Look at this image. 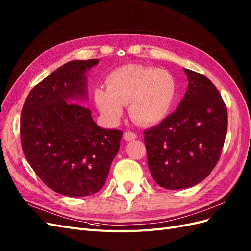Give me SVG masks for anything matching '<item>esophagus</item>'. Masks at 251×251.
I'll list each match as a JSON object with an SVG mask.
<instances>
[{"label": "esophagus", "instance_id": "esophagus-1", "mask_svg": "<svg viewBox=\"0 0 251 251\" xmlns=\"http://www.w3.org/2000/svg\"><path fill=\"white\" fill-rule=\"evenodd\" d=\"M136 138H137V135H136L133 132H131V131L126 132V134L124 135V139L126 140V141H132V140H134Z\"/></svg>", "mask_w": 251, "mask_h": 251}]
</instances>
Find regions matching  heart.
<instances>
[{
    "instance_id": "obj_1",
    "label": "heart",
    "mask_w": 251,
    "mask_h": 251,
    "mask_svg": "<svg viewBox=\"0 0 251 251\" xmlns=\"http://www.w3.org/2000/svg\"><path fill=\"white\" fill-rule=\"evenodd\" d=\"M107 89L94 90L98 110L111 123H118L128 104L131 117L140 125L161 123L176 100L177 85L166 70L137 64L119 67L109 74Z\"/></svg>"
}]
</instances>
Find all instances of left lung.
I'll use <instances>...</instances> for the list:
<instances>
[{"label": "left lung", "instance_id": "1", "mask_svg": "<svg viewBox=\"0 0 251 251\" xmlns=\"http://www.w3.org/2000/svg\"><path fill=\"white\" fill-rule=\"evenodd\" d=\"M183 70L188 86L177 110L143 133L151 177L166 189L192 187L206 178L227 133V109L214 83Z\"/></svg>", "mask_w": 251, "mask_h": 251}]
</instances>
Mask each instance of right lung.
<instances>
[{"instance_id":"right-lung-1","label":"right lung","mask_w":251,"mask_h":251,"mask_svg":"<svg viewBox=\"0 0 251 251\" xmlns=\"http://www.w3.org/2000/svg\"><path fill=\"white\" fill-rule=\"evenodd\" d=\"M98 59L72 60L30 91L21 142L28 163L52 191L86 197L103 187L123 132L98 126L87 100L86 73Z\"/></svg>"}]
</instances>
